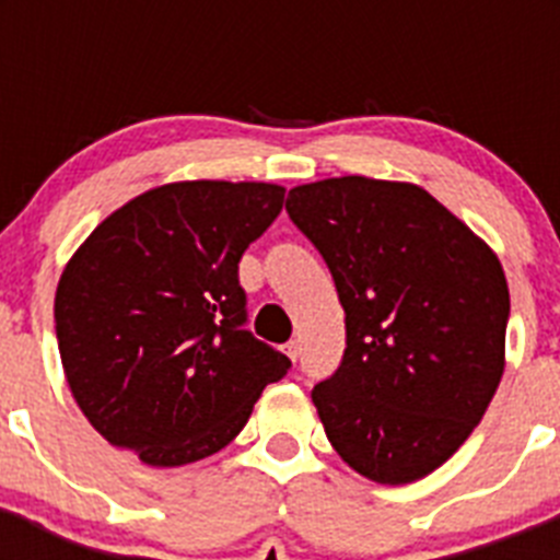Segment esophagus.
Segmentation results:
<instances>
[{
  "mask_svg": "<svg viewBox=\"0 0 560 560\" xmlns=\"http://www.w3.org/2000/svg\"><path fill=\"white\" fill-rule=\"evenodd\" d=\"M300 350H303V348H300V341H296V339H291L289 345H285V355H289L291 361L300 359Z\"/></svg>",
  "mask_w": 560,
  "mask_h": 560,
  "instance_id": "1",
  "label": "esophagus"
}]
</instances>
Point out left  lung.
Here are the masks:
<instances>
[{"label":"left lung","instance_id":"1","mask_svg":"<svg viewBox=\"0 0 560 560\" xmlns=\"http://www.w3.org/2000/svg\"><path fill=\"white\" fill-rule=\"evenodd\" d=\"M285 210L345 308L339 370L311 393L330 446L373 482L423 479L502 381L511 294L497 252L412 182H311Z\"/></svg>","mask_w":560,"mask_h":560}]
</instances>
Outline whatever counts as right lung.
<instances>
[{
  "instance_id": "1",
  "label": "right lung",
  "mask_w": 560,
  "mask_h": 560,
  "mask_svg": "<svg viewBox=\"0 0 560 560\" xmlns=\"http://www.w3.org/2000/svg\"><path fill=\"white\" fill-rule=\"evenodd\" d=\"M269 182H171L114 210L56 291L63 375L112 446L153 468L230 446L266 384L289 373L246 323L237 260L280 215Z\"/></svg>"
}]
</instances>
